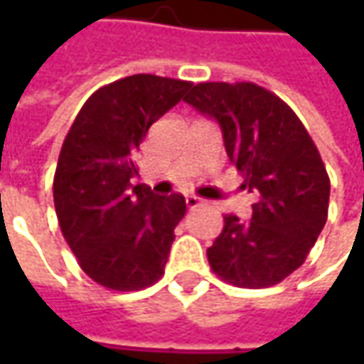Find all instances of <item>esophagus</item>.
Wrapping results in <instances>:
<instances>
[{"label":"esophagus","mask_w":364,"mask_h":364,"mask_svg":"<svg viewBox=\"0 0 364 364\" xmlns=\"http://www.w3.org/2000/svg\"><path fill=\"white\" fill-rule=\"evenodd\" d=\"M203 198H198V196H194V194H190L186 196V206H188L190 210H194V208H198V206H203Z\"/></svg>","instance_id":"1"}]
</instances>
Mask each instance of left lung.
I'll return each mask as SVG.
<instances>
[{"label":"left lung","mask_w":364,"mask_h":364,"mask_svg":"<svg viewBox=\"0 0 364 364\" xmlns=\"http://www.w3.org/2000/svg\"><path fill=\"white\" fill-rule=\"evenodd\" d=\"M223 132L243 188L257 196L251 220L225 215L206 249L220 279L237 287H269L306 261L328 218L330 180L298 115L253 82H200L184 99Z\"/></svg>","instance_id":"left-lung-1"}]
</instances>
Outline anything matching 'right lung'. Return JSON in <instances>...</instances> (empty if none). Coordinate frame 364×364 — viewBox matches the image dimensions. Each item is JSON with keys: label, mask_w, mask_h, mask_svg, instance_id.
<instances>
[{"label": "right lung", "mask_w": 364, "mask_h": 364, "mask_svg": "<svg viewBox=\"0 0 364 364\" xmlns=\"http://www.w3.org/2000/svg\"><path fill=\"white\" fill-rule=\"evenodd\" d=\"M192 82L133 75L87 99L64 137L54 208L80 269L99 286L135 291L164 273L182 194L158 196L137 178V151L151 123L178 105Z\"/></svg>", "instance_id": "add662e5"}]
</instances>
